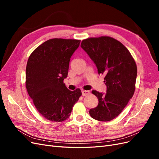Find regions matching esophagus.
Wrapping results in <instances>:
<instances>
[{"label": "esophagus", "mask_w": 159, "mask_h": 159, "mask_svg": "<svg viewBox=\"0 0 159 159\" xmlns=\"http://www.w3.org/2000/svg\"><path fill=\"white\" fill-rule=\"evenodd\" d=\"M89 93H90V91H85V90L82 91V95L83 96H86V95H89Z\"/></svg>", "instance_id": "1"}]
</instances>
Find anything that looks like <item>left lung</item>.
Returning <instances> with one entry per match:
<instances>
[{"mask_svg":"<svg viewBox=\"0 0 159 159\" xmlns=\"http://www.w3.org/2000/svg\"><path fill=\"white\" fill-rule=\"evenodd\" d=\"M81 48L105 75L107 92H91L98 99V105L89 110L90 116L100 121H109L122 112L134 92L137 69L127 48L109 36L89 38L82 40Z\"/></svg>","mask_w":159,"mask_h":159,"instance_id":"1","label":"left lung"}]
</instances>
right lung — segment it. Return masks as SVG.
Instances as JSON below:
<instances>
[{"instance_id":"1","label":"right lung","mask_w":159,"mask_h":159,"mask_svg":"<svg viewBox=\"0 0 159 159\" xmlns=\"http://www.w3.org/2000/svg\"><path fill=\"white\" fill-rule=\"evenodd\" d=\"M81 40L53 38L32 52L26 68V87L38 111L44 118L61 122L70 116L81 91L64 84L70 58Z\"/></svg>"}]
</instances>
